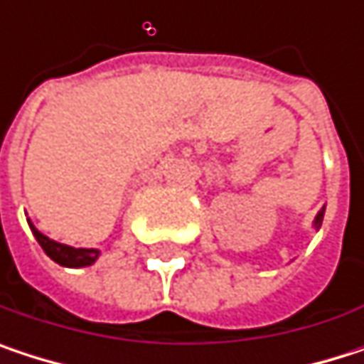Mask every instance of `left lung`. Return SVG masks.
I'll use <instances>...</instances> for the list:
<instances>
[{"label": "left lung", "instance_id": "obj_1", "mask_svg": "<svg viewBox=\"0 0 364 364\" xmlns=\"http://www.w3.org/2000/svg\"><path fill=\"white\" fill-rule=\"evenodd\" d=\"M323 217H325V206H323V208L318 210V215L314 217V223H312V225H314V230H316V232H318V230H321V225H323Z\"/></svg>", "mask_w": 364, "mask_h": 364}]
</instances>
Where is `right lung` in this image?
<instances>
[{
	"mask_svg": "<svg viewBox=\"0 0 364 364\" xmlns=\"http://www.w3.org/2000/svg\"><path fill=\"white\" fill-rule=\"evenodd\" d=\"M27 223H29L36 240L39 242V247L43 249V253L48 255L52 261H56L58 265H65V267H86V265H92L101 257L99 249H75V247L56 242V240L43 236L36 225L31 223V219H27Z\"/></svg>",
	"mask_w": 364,
	"mask_h": 364,
	"instance_id": "1",
	"label": "right lung"
}]
</instances>
